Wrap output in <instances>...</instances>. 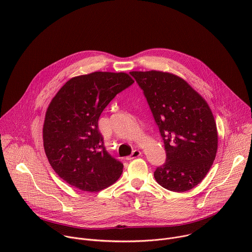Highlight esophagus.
Segmentation results:
<instances>
[{
  "label": "esophagus",
  "mask_w": 252,
  "mask_h": 252,
  "mask_svg": "<svg viewBox=\"0 0 252 252\" xmlns=\"http://www.w3.org/2000/svg\"><path fill=\"white\" fill-rule=\"evenodd\" d=\"M140 156H141V153H140L138 150H134L130 156H128V157L126 158V160H131V159H133V158H138V157H140Z\"/></svg>",
  "instance_id": "1"
}]
</instances>
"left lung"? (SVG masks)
Returning <instances> with one entry per match:
<instances>
[{
	"label": "left lung",
	"instance_id": "obj_1",
	"mask_svg": "<svg viewBox=\"0 0 252 252\" xmlns=\"http://www.w3.org/2000/svg\"><path fill=\"white\" fill-rule=\"evenodd\" d=\"M143 91L159 128L165 162L154 175L176 192L193 189L209 171L218 152V128L205 99L184 79L159 70L130 71Z\"/></svg>",
	"mask_w": 252,
	"mask_h": 252
}]
</instances>
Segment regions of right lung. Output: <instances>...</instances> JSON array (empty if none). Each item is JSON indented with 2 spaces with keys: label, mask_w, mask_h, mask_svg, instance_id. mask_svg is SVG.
<instances>
[{
  "label": "right lung",
  "mask_w": 252,
  "mask_h": 252,
  "mask_svg": "<svg viewBox=\"0 0 252 252\" xmlns=\"http://www.w3.org/2000/svg\"><path fill=\"white\" fill-rule=\"evenodd\" d=\"M133 82L126 73L94 71L68 80L50 102L43 127L45 153L71 187L96 192L120 178L124 164L104 149L97 122L104 107Z\"/></svg>",
  "instance_id": "add662e5"
}]
</instances>
